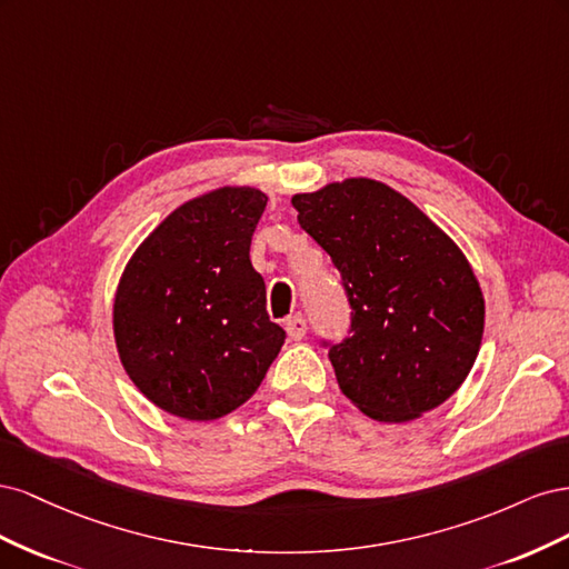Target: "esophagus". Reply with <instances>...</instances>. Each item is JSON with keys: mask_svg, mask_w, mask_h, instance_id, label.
<instances>
[{"mask_svg": "<svg viewBox=\"0 0 569 569\" xmlns=\"http://www.w3.org/2000/svg\"><path fill=\"white\" fill-rule=\"evenodd\" d=\"M284 327H287V335H289V339L301 341V339L306 337V318H303L301 313H297V316L287 318Z\"/></svg>", "mask_w": 569, "mask_h": 569, "instance_id": "obj_1", "label": "esophagus"}]
</instances>
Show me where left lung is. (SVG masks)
Returning a JSON list of instances; mask_svg holds the SVG:
<instances>
[{"instance_id": "obj_1", "label": "left lung", "mask_w": 569, "mask_h": 569, "mask_svg": "<svg viewBox=\"0 0 569 569\" xmlns=\"http://www.w3.org/2000/svg\"><path fill=\"white\" fill-rule=\"evenodd\" d=\"M330 253L351 306L349 337L322 341L339 389L380 422H408L465 382L485 332L468 258L416 203L351 178L291 199Z\"/></svg>"}]
</instances>
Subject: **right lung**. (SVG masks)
Masks as SVG:
<instances>
[{
  "mask_svg": "<svg viewBox=\"0 0 569 569\" xmlns=\"http://www.w3.org/2000/svg\"><path fill=\"white\" fill-rule=\"evenodd\" d=\"M268 197L220 187L182 203L134 251L113 303L120 363L151 403L218 420L249 401L284 330L266 311L249 247Z\"/></svg>",
  "mask_w": 569,
  "mask_h": 569,
  "instance_id": "obj_1",
  "label": "right lung"
}]
</instances>
